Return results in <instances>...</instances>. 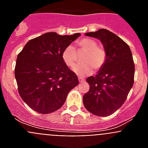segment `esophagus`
<instances>
[{
	"instance_id": "1",
	"label": "esophagus",
	"mask_w": 148,
	"mask_h": 148,
	"mask_svg": "<svg viewBox=\"0 0 148 148\" xmlns=\"http://www.w3.org/2000/svg\"><path fill=\"white\" fill-rule=\"evenodd\" d=\"M78 81H79V82H84V78L81 76H78Z\"/></svg>"
}]
</instances>
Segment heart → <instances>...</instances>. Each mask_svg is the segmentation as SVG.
Listing matches in <instances>:
<instances>
[{"instance_id": "1", "label": "heart", "mask_w": 148, "mask_h": 148, "mask_svg": "<svg viewBox=\"0 0 148 148\" xmlns=\"http://www.w3.org/2000/svg\"><path fill=\"white\" fill-rule=\"evenodd\" d=\"M77 51L84 52L82 56L83 63L75 64L73 67V72L80 76L87 75L92 70L97 71L104 66L107 59L106 51L102 47L98 45L95 40L91 38H82L77 42ZM62 59L66 66H73L76 61V52L73 46L69 45L62 52Z\"/></svg>"}]
</instances>
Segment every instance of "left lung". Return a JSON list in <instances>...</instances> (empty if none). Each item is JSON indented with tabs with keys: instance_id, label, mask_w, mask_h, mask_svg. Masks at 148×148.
Segmentation results:
<instances>
[{
	"instance_id": "8db88e82",
	"label": "left lung",
	"mask_w": 148,
	"mask_h": 148,
	"mask_svg": "<svg viewBox=\"0 0 148 148\" xmlns=\"http://www.w3.org/2000/svg\"><path fill=\"white\" fill-rule=\"evenodd\" d=\"M85 35L101 40L107 54L97 75L87 78L90 90L83 96L86 109L93 115L108 116L120 108L134 82L135 65L129 46L109 30L101 29Z\"/></svg>"
}]
</instances>
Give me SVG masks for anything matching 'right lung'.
<instances>
[{
  "mask_svg": "<svg viewBox=\"0 0 148 148\" xmlns=\"http://www.w3.org/2000/svg\"><path fill=\"white\" fill-rule=\"evenodd\" d=\"M80 33L47 32L31 39L18 55L15 76L23 101L39 113L60 109L70 90L78 84L74 72L62 59V52Z\"/></svg>",
  "mask_w": 148,
  "mask_h": 148,
  "instance_id": "right-lung-1",
  "label": "right lung"
}]
</instances>
